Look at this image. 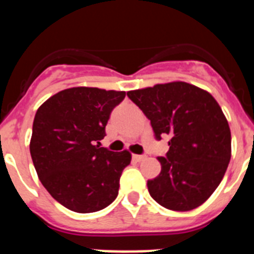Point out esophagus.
<instances>
[{"label": "esophagus", "instance_id": "esophagus-1", "mask_svg": "<svg viewBox=\"0 0 254 254\" xmlns=\"http://www.w3.org/2000/svg\"><path fill=\"white\" fill-rule=\"evenodd\" d=\"M145 158H146V155H133V159L136 161H142Z\"/></svg>", "mask_w": 254, "mask_h": 254}]
</instances>
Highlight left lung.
<instances>
[{
	"label": "left lung",
	"mask_w": 254,
	"mask_h": 254,
	"mask_svg": "<svg viewBox=\"0 0 254 254\" xmlns=\"http://www.w3.org/2000/svg\"><path fill=\"white\" fill-rule=\"evenodd\" d=\"M151 122L155 138L169 136L161 172L147 181L150 196L163 207L190 211L214 193L232 156L229 123L214 96L183 81L127 93Z\"/></svg>",
	"instance_id": "1"
}]
</instances>
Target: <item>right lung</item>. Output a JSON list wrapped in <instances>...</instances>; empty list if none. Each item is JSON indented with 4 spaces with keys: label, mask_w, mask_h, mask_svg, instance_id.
Instances as JSON below:
<instances>
[{
    "label": "right lung",
    "mask_w": 254,
    "mask_h": 254,
    "mask_svg": "<svg viewBox=\"0 0 254 254\" xmlns=\"http://www.w3.org/2000/svg\"><path fill=\"white\" fill-rule=\"evenodd\" d=\"M125 96V91L71 87L37 111L30 140L33 164L49 194L68 210L95 212L118 196L131 154L100 147V140L112 111Z\"/></svg>",
    "instance_id": "right-lung-1"
}]
</instances>
